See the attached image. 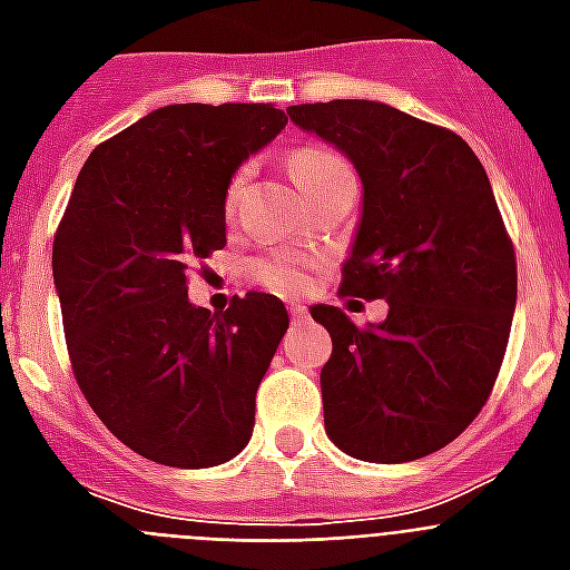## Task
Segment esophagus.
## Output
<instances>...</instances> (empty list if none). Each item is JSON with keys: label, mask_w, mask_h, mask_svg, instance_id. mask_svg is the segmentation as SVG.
Listing matches in <instances>:
<instances>
[{"label": "esophagus", "mask_w": 570, "mask_h": 570, "mask_svg": "<svg viewBox=\"0 0 570 570\" xmlns=\"http://www.w3.org/2000/svg\"><path fill=\"white\" fill-rule=\"evenodd\" d=\"M289 316H293V322H304L307 320V307L304 304H289Z\"/></svg>", "instance_id": "34e87169"}]
</instances>
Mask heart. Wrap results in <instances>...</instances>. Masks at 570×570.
I'll use <instances>...</instances> for the list:
<instances>
[{
    "instance_id": "heart-1",
    "label": "heart",
    "mask_w": 570,
    "mask_h": 570,
    "mask_svg": "<svg viewBox=\"0 0 570 570\" xmlns=\"http://www.w3.org/2000/svg\"><path fill=\"white\" fill-rule=\"evenodd\" d=\"M289 171H293V180L307 191L316 183L331 180L334 174L348 171V165L334 150H328V147L311 145L293 150V156H289ZM242 180H245V171L236 174L230 186H227V204L236 200ZM250 275L257 277L259 284L281 289V293H295V289H302L307 284V272H304L302 259L293 257V254H266V257H257L250 263Z\"/></svg>"
}]
</instances>
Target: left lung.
<instances>
[{
    "label": "left lung",
    "instance_id": "1",
    "mask_svg": "<svg viewBox=\"0 0 570 570\" xmlns=\"http://www.w3.org/2000/svg\"><path fill=\"white\" fill-rule=\"evenodd\" d=\"M286 115L343 150L364 183L340 295L390 307L366 328L331 304L311 311L334 343L320 375L325 432L375 464L432 455L491 396L518 302L514 245L485 168L452 129L384 102H304Z\"/></svg>",
    "mask_w": 570,
    "mask_h": 570
}]
</instances>
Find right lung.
Masks as SVG:
<instances>
[{"label": "right lung", "mask_w": 570, "mask_h": 570, "mask_svg": "<svg viewBox=\"0 0 570 570\" xmlns=\"http://www.w3.org/2000/svg\"><path fill=\"white\" fill-rule=\"evenodd\" d=\"M284 127L272 102L150 111L88 156L58 224L52 281L76 384L120 443L168 468L239 455L289 328L275 295L209 313L186 281L227 245L236 168Z\"/></svg>", "instance_id": "add662e5"}]
</instances>
